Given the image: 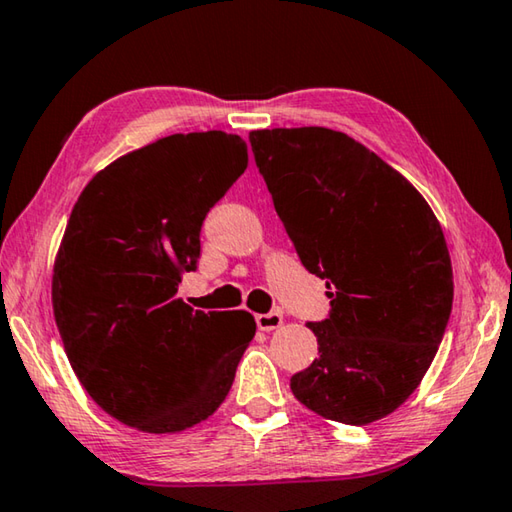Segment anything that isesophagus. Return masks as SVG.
Segmentation results:
<instances>
[{"label": "esophagus", "mask_w": 512, "mask_h": 512, "mask_svg": "<svg viewBox=\"0 0 512 512\" xmlns=\"http://www.w3.org/2000/svg\"><path fill=\"white\" fill-rule=\"evenodd\" d=\"M283 324V315L279 310L267 312V315H256V326L261 330H276Z\"/></svg>", "instance_id": "obj_1"}]
</instances>
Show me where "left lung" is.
<instances>
[{
  "label": "left lung",
  "mask_w": 512,
  "mask_h": 512,
  "mask_svg": "<svg viewBox=\"0 0 512 512\" xmlns=\"http://www.w3.org/2000/svg\"><path fill=\"white\" fill-rule=\"evenodd\" d=\"M256 166L303 267L326 279L310 321L319 357L294 373L301 405L344 425L396 411L423 380L450 321L454 279L441 224L398 170L344 132H249Z\"/></svg>",
  "instance_id": "8db88e82"
}]
</instances>
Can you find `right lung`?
Segmentation results:
<instances>
[{
	"label": "right lung",
	"mask_w": 512,
	"mask_h": 512,
	"mask_svg": "<svg viewBox=\"0 0 512 512\" xmlns=\"http://www.w3.org/2000/svg\"><path fill=\"white\" fill-rule=\"evenodd\" d=\"M247 161L238 134H170L96 173L69 215L51 283L62 344L96 405L139 432L209 418L254 339L249 312L177 299L206 213Z\"/></svg>",
	"instance_id": "obj_1"
}]
</instances>
